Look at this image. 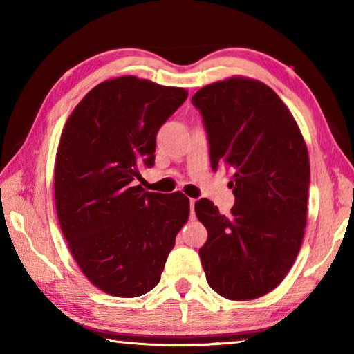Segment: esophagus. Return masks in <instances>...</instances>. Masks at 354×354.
I'll use <instances>...</instances> for the list:
<instances>
[{"mask_svg":"<svg viewBox=\"0 0 354 354\" xmlns=\"http://www.w3.org/2000/svg\"><path fill=\"white\" fill-rule=\"evenodd\" d=\"M195 201H196V200L190 198V212H192V217H194V215H195Z\"/></svg>","mask_w":354,"mask_h":354,"instance_id":"34e87169","label":"esophagus"}]
</instances>
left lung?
<instances>
[{
	"mask_svg": "<svg viewBox=\"0 0 354 354\" xmlns=\"http://www.w3.org/2000/svg\"><path fill=\"white\" fill-rule=\"evenodd\" d=\"M211 165L231 170L230 215L211 200L195 203L207 230L200 248L207 284L247 301L281 284L301 248L308 218L309 154L295 118L274 91L245 76L200 88Z\"/></svg>",
	"mask_w": 354,
	"mask_h": 354,
	"instance_id": "left-lung-1",
	"label": "left lung"
}]
</instances>
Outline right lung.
<instances>
[{
  "mask_svg": "<svg viewBox=\"0 0 354 354\" xmlns=\"http://www.w3.org/2000/svg\"><path fill=\"white\" fill-rule=\"evenodd\" d=\"M189 92L137 76L100 82L65 123L55 164L59 225L86 278L112 297L158 286L190 214L189 198L147 192L156 134Z\"/></svg>",
  "mask_w": 354,
  "mask_h": 354,
  "instance_id": "right-lung-1",
  "label": "right lung"
}]
</instances>
